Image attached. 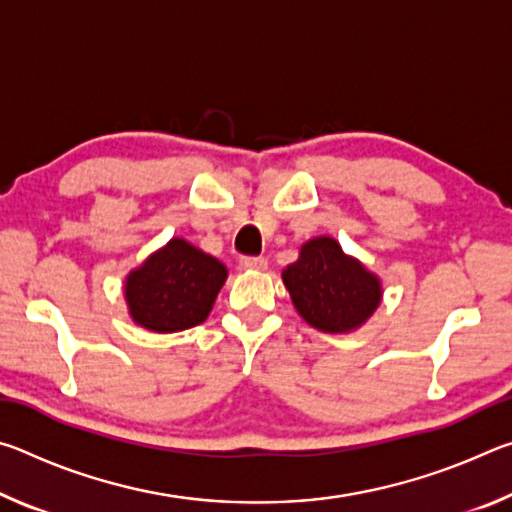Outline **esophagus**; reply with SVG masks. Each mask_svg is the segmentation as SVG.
I'll return each instance as SVG.
<instances>
[{
	"mask_svg": "<svg viewBox=\"0 0 512 512\" xmlns=\"http://www.w3.org/2000/svg\"><path fill=\"white\" fill-rule=\"evenodd\" d=\"M239 266H241V268H248V271H264V268H266V259H264V257L246 255V257L239 259Z\"/></svg>",
	"mask_w": 512,
	"mask_h": 512,
	"instance_id": "obj_1",
	"label": "esophagus"
}]
</instances>
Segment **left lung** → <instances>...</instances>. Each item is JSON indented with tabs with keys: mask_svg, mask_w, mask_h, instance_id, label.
Wrapping results in <instances>:
<instances>
[{
	"mask_svg": "<svg viewBox=\"0 0 512 512\" xmlns=\"http://www.w3.org/2000/svg\"><path fill=\"white\" fill-rule=\"evenodd\" d=\"M298 314L320 332H350L366 323L381 298L379 280L329 237L311 239L282 273Z\"/></svg>",
	"mask_w": 512,
	"mask_h": 512,
	"instance_id": "left-lung-1",
	"label": "left lung"
}]
</instances>
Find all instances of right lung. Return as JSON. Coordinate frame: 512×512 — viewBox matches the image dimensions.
<instances>
[{
	"mask_svg": "<svg viewBox=\"0 0 512 512\" xmlns=\"http://www.w3.org/2000/svg\"><path fill=\"white\" fill-rule=\"evenodd\" d=\"M225 266L185 239L146 259L126 280V300L137 325L151 332H180L203 323L225 282Z\"/></svg>",
	"mask_w": 512,
	"mask_h": 512,
	"instance_id": "add662e5",
	"label": "right lung"
}]
</instances>
